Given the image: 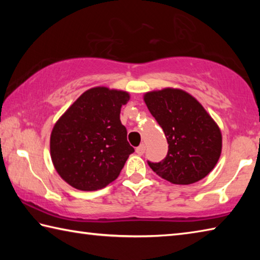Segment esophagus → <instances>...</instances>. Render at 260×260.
Listing matches in <instances>:
<instances>
[{"label": "esophagus", "instance_id": "1", "mask_svg": "<svg viewBox=\"0 0 260 260\" xmlns=\"http://www.w3.org/2000/svg\"><path fill=\"white\" fill-rule=\"evenodd\" d=\"M136 153H138V155H143V153H144V151H146V147H144V144H141V146L140 147H138V148H136Z\"/></svg>", "mask_w": 260, "mask_h": 260}]
</instances>
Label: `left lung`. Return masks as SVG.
<instances>
[{"label": "left lung", "mask_w": 260, "mask_h": 260, "mask_svg": "<svg viewBox=\"0 0 260 260\" xmlns=\"http://www.w3.org/2000/svg\"><path fill=\"white\" fill-rule=\"evenodd\" d=\"M143 99L169 143L164 159L148 161L151 170L174 184H191L205 178L221 153V132L215 121L199 101L181 89L149 91Z\"/></svg>", "instance_id": "8db88e82"}]
</instances>
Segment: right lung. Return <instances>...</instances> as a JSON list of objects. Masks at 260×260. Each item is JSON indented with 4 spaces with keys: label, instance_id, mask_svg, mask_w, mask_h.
<instances>
[{
    "label": "right lung",
    "instance_id": "1",
    "mask_svg": "<svg viewBox=\"0 0 260 260\" xmlns=\"http://www.w3.org/2000/svg\"><path fill=\"white\" fill-rule=\"evenodd\" d=\"M128 100L127 91L90 88L57 120L50 135V156L57 173L70 186L99 190L120 174L134 152L120 121V109Z\"/></svg>",
    "mask_w": 260,
    "mask_h": 260
}]
</instances>
